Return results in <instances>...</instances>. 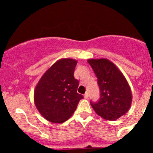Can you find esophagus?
I'll return each instance as SVG.
<instances>
[{
	"label": "esophagus",
	"instance_id": "34e87169",
	"mask_svg": "<svg viewBox=\"0 0 153 153\" xmlns=\"http://www.w3.org/2000/svg\"><path fill=\"white\" fill-rule=\"evenodd\" d=\"M84 98H86V99H87L88 97H89V93H88V92H86V93L84 94Z\"/></svg>",
	"mask_w": 153,
	"mask_h": 153
}]
</instances>
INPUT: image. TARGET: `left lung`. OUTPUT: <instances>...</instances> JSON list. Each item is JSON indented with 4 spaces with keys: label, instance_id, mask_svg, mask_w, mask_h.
Instances as JSON below:
<instances>
[{
    "label": "left lung",
    "instance_id": "1",
    "mask_svg": "<svg viewBox=\"0 0 153 153\" xmlns=\"http://www.w3.org/2000/svg\"><path fill=\"white\" fill-rule=\"evenodd\" d=\"M100 88V99L90 102L95 112L108 121H115L128 112L132 104V92L126 78L115 64L106 58L88 59Z\"/></svg>",
    "mask_w": 153,
    "mask_h": 153
}]
</instances>
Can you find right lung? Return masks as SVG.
<instances>
[{"instance_id": "1", "label": "right lung", "mask_w": 153, "mask_h": 153, "mask_svg": "<svg viewBox=\"0 0 153 153\" xmlns=\"http://www.w3.org/2000/svg\"><path fill=\"white\" fill-rule=\"evenodd\" d=\"M78 61L61 58L42 75L34 90V102L41 115L52 123L69 119L84 97L77 92L78 81L74 78Z\"/></svg>"}]
</instances>
